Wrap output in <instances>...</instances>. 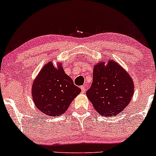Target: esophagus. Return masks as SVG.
<instances>
[{
    "instance_id": "obj_1",
    "label": "esophagus",
    "mask_w": 156,
    "mask_h": 156,
    "mask_svg": "<svg viewBox=\"0 0 156 156\" xmlns=\"http://www.w3.org/2000/svg\"><path fill=\"white\" fill-rule=\"evenodd\" d=\"M80 89H81V92L82 93H84L86 91V87H84V86H82V87H80Z\"/></svg>"
}]
</instances>
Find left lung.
Here are the masks:
<instances>
[{"label": "left lung", "instance_id": "8db88e82", "mask_svg": "<svg viewBox=\"0 0 156 156\" xmlns=\"http://www.w3.org/2000/svg\"><path fill=\"white\" fill-rule=\"evenodd\" d=\"M133 79L117 62L110 60L95 64L92 86L87 96L103 117H114L129 104L133 94Z\"/></svg>", "mask_w": 156, "mask_h": 156}]
</instances>
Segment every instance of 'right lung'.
<instances>
[{
  "label": "right lung",
  "mask_w": 156,
  "mask_h": 156,
  "mask_svg": "<svg viewBox=\"0 0 156 156\" xmlns=\"http://www.w3.org/2000/svg\"><path fill=\"white\" fill-rule=\"evenodd\" d=\"M80 92L81 89L74 85L72 78L64 73L61 62L57 68L53 62L44 64L36 77L31 89L37 108L51 117L62 115Z\"/></svg>",
  "instance_id": "obj_1"
}]
</instances>
